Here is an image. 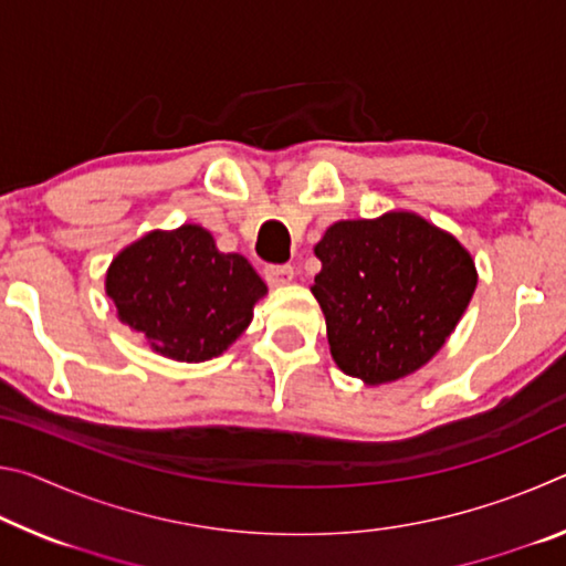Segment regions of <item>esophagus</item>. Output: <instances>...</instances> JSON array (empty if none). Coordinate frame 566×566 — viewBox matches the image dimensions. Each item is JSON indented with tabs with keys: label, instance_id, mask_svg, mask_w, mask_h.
Wrapping results in <instances>:
<instances>
[{
	"label": "esophagus",
	"instance_id": "obj_1",
	"mask_svg": "<svg viewBox=\"0 0 566 566\" xmlns=\"http://www.w3.org/2000/svg\"><path fill=\"white\" fill-rule=\"evenodd\" d=\"M264 276L272 286H286L294 280V270L290 264H270L264 270Z\"/></svg>",
	"mask_w": 566,
	"mask_h": 566
}]
</instances>
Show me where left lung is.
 <instances>
[{"mask_svg": "<svg viewBox=\"0 0 566 566\" xmlns=\"http://www.w3.org/2000/svg\"><path fill=\"white\" fill-rule=\"evenodd\" d=\"M332 359L379 387L415 375L444 347L476 290V266L454 234L417 212L342 219L314 244Z\"/></svg>", "mask_w": 566, "mask_h": 566, "instance_id": "obj_1", "label": "left lung"}]
</instances>
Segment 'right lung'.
Instances as JSON below:
<instances>
[{"mask_svg":"<svg viewBox=\"0 0 566 566\" xmlns=\"http://www.w3.org/2000/svg\"><path fill=\"white\" fill-rule=\"evenodd\" d=\"M104 292L155 354L207 361L242 337L266 284L242 254L219 252L199 224L151 229L114 256Z\"/></svg>","mask_w":566,"mask_h":566,"instance_id":"obj_1","label":"right lung"}]
</instances>
